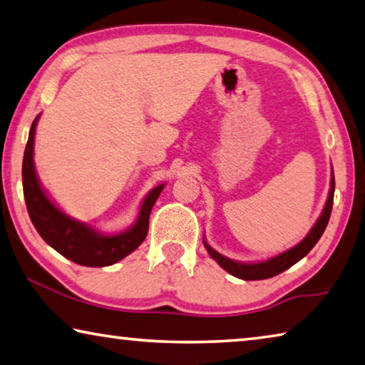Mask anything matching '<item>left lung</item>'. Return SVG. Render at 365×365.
<instances>
[{
    "mask_svg": "<svg viewBox=\"0 0 365 365\" xmlns=\"http://www.w3.org/2000/svg\"><path fill=\"white\" fill-rule=\"evenodd\" d=\"M333 193H335V175H333V172H331L330 193H329V200H327V202H325L324 211H322V214H320V217L316 222V225H314L311 228V232L307 233V237L302 240L301 243L296 245L294 248L282 252V255L272 257V259H267V261H264V262L245 264V262L232 261V259L219 255L217 251L212 250L211 246L205 242L209 256H211L222 269L227 270L228 274H232L233 277H237V279H242V280H264V279H270V277L282 274L283 270L289 269L292 265L301 261V259L304 257L307 252L314 248V246H316L320 237H322V233L325 232L327 224H329V219H330V214H331Z\"/></svg>",
    "mask_w": 365,
    "mask_h": 365,
    "instance_id": "1",
    "label": "left lung"
}]
</instances>
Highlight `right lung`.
Wrapping results in <instances>:
<instances>
[{"mask_svg":"<svg viewBox=\"0 0 365 365\" xmlns=\"http://www.w3.org/2000/svg\"><path fill=\"white\" fill-rule=\"evenodd\" d=\"M38 117L40 115L35 117L32 127H30L22 163L24 197H26L30 220L40 237L59 255L71 259L72 262L86 265V267H106V265L115 264L143 243L148 235V227H150L151 209L164 185H159L148 193L140 207L135 225L122 233L104 235L85 225L83 222L69 217L53 205L36 177L34 165V143Z\"/></svg>","mask_w":365,"mask_h":365,"instance_id":"1","label":"right lung"}]
</instances>
